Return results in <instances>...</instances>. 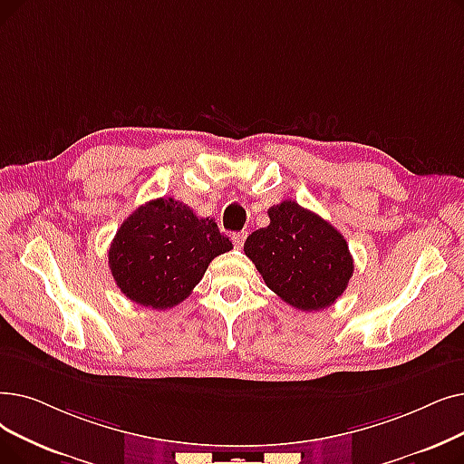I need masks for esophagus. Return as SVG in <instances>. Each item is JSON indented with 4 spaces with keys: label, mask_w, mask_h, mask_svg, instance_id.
I'll use <instances>...</instances> for the list:
<instances>
[{
    "label": "esophagus",
    "mask_w": 464,
    "mask_h": 464,
    "mask_svg": "<svg viewBox=\"0 0 464 464\" xmlns=\"http://www.w3.org/2000/svg\"><path fill=\"white\" fill-rule=\"evenodd\" d=\"M246 237H248V233L246 231H238V233H233L231 235V240H233V245H235V248L237 250H240L245 246V240H246Z\"/></svg>",
    "instance_id": "obj_1"
}]
</instances>
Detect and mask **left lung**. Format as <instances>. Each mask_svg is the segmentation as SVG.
<instances>
[{
    "mask_svg": "<svg viewBox=\"0 0 464 464\" xmlns=\"http://www.w3.org/2000/svg\"><path fill=\"white\" fill-rule=\"evenodd\" d=\"M267 214L271 224L254 231L245 243V254L266 285L299 311L335 304L354 271L343 235L295 200H282Z\"/></svg>",
    "mask_w": 464,
    "mask_h": 464,
    "instance_id": "8db88e82",
    "label": "left lung"
}]
</instances>
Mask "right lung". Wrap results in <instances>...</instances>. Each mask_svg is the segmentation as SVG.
Listing matches in <instances>:
<instances>
[{
	"instance_id": "obj_1",
	"label": "right lung",
	"mask_w": 464,
	"mask_h": 464,
	"mask_svg": "<svg viewBox=\"0 0 464 464\" xmlns=\"http://www.w3.org/2000/svg\"><path fill=\"white\" fill-rule=\"evenodd\" d=\"M231 248L212 218H197L169 197L138 207L115 233L108 257L121 292L138 305L165 311L182 304L210 261Z\"/></svg>"
}]
</instances>
